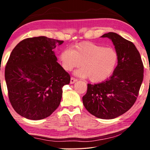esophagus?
<instances>
[{"label": "esophagus", "instance_id": "1", "mask_svg": "<svg viewBox=\"0 0 150 150\" xmlns=\"http://www.w3.org/2000/svg\"><path fill=\"white\" fill-rule=\"evenodd\" d=\"M77 81V79H75V78H74V77H71L70 83H71V84H73V83H75Z\"/></svg>", "mask_w": 150, "mask_h": 150}]
</instances>
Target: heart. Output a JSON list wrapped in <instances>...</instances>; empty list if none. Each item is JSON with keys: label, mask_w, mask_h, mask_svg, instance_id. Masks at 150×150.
<instances>
[{"label": "heart", "mask_w": 150, "mask_h": 150, "mask_svg": "<svg viewBox=\"0 0 150 150\" xmlns=\"http://www.w3.org/2000/svg\"><path fill=\"white\" fill-rule=\"evenodd\" d=\"M62 67L69 71L73 68L75 75L88 78L93 83H99L112 74L118 60V55L112 47H104L91 42H82L66 48L59 55Z\"/></svg>", "instance_id": "heart-1"}]
</instances>
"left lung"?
<instances>
[{
    "mask_svg": "<svg viewBox=\"0 0 150 150\" xmlns=\"http://www.w3.org/2000/svg\"><path fill=\"white\" fill-rule=\"evenodd\" d=\"M101 38L112 40L118 55V65L106 81L87 85L83 103L96 117L113 119L125 113L136 102L144 79V65L132 42L115 32L105 34Z\"/></svg>",
    "mask_w": 150,
    "mask_h": 150,
    "instance_id": "1",
    "label": "left lung"
}]
</instances>
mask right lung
<instances>
[{"label": "right lung", "mask_w": 150, "mask_h": 150, "mask_svg": "<svg viewBox=\"0 0 150 150\" xmlns=\"http://www.w3.org/2000/svg\"><path fill=\"white\" fill-rule=\"evenodd\" d=\"M63 43L45 36L30 38L12 51L5 67V80L10 102L20 116L42 120L59 106L62 88L71 79L54 53Z\"/></svg>", "instance_id": "1"}]
</instances>
